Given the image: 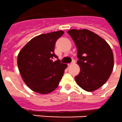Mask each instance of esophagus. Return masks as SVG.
<instances>
[{"label": "esophagus", "mask_w": 122, "mask_h": 122, "mask_svg": "<svg viewBox=\"0 0 122 122\" xmlns=\"http://www.w3.org/2000/svg\"><path fill=\"white\" fill-rule=\"evenodd\" d=\"M74 63H75V61H72V62L71 63H69V64H68V66H71V65H72V64H74Z\"/></svg>", "instance_id": "obj_1"}]
</instances>
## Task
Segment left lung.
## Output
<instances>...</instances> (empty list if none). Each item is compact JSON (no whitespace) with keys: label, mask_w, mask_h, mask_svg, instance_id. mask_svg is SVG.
Listing matches in <instances>:
<instances>
[{"label":"left lung","mask_w":122,"mask_h":122,"mask_svg":"<svg viewBox=\"0 0 122 122\" xmlns=\"http://www.w3.org/2000/svg\"><path fill=\"white\" fill-rule=\"evenodd\" d=\"M77 50L80 72L74 77L79 86L93 92L107 82L113 71L112 50L107 41L89 30H69Z\"/></svg>","instance_id":"obj_1"}]
</instances>
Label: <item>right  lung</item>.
Segmentation results:
<instances>
[{"label": "right lung", "instance_id": "obj_1", "mask_svg": "<svg viewBox=\"0 0 122 122\" xmlns=\"http://www.w3.org/2000/svg\"><path fill=\"white\" fill-rule=\"evenodd\" d=\"M64 33L57 31L36 36L20 50L17 64L21 78L31 90L41 94L53 92L63 76L66 64L53 62L56 40Z\"/></svg>", "mask_w": 122, "mask_h": 122}]
</instances>
